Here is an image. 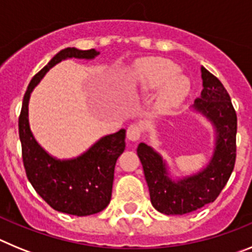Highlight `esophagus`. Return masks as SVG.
<instances>
[{"label":"esophagus","mask_w":252,"mask_h":252,"mask_svg":"<svg viewBox=\"0 0 252 252\" xmlns=\"http://www.w3.org/2000/svg\"><path fill=\"white\" fill-rule=\"evenodd\" d=\"M126 135H127V139L130 141H137L141 136V126L136 124L131 125V126H128Z\"/></svg>","instance_id":"esophagus-1"}]
</instances>
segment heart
Instances as JSON below:
<instances>
[{
  "mask_svg": "<svg viewBox=\"0 0 252 252\" xmlns=\"http://www.w3.org/2000/svg\"><path fill=\"white\" fill-rule=\"evenodd\" d=\"M178 72L177 64L164 58H146L136 64L135 82L140 91L149 93L160 88L155 99L157 112H168L187 98L190 84Z\"/></svg>",
  "mask_w": 252,
  "mask_h": 252,
  "instance_id": "1",
  "label": "heart"
}]
</instances>
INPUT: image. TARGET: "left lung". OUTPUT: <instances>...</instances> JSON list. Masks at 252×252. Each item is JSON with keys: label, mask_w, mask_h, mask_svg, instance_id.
<instances>
[{"label": "left lung", "mask_w": 252, "mask_h": 252, "mask_svg": "<svg viewBox=\"0 0 252 252\" xmlns=\"http://www.w3.org/2000/svg\"><path fill=\"white\" fill-rule=\"evenodd\" d=\"M203 90L193 110L208 120L216 131L213 155L195 174L174 180L169 177L165 160L144 142L137 146L154 208L168 216L193 212L220 195L231 177L236 160L237 116L223 84L217 77L201 68Z\"/></svg>", "instance_id": "8db88e82"}]
</instances>
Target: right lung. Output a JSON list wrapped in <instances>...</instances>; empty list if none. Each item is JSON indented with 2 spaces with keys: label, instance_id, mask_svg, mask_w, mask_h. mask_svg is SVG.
I'll return each instance as SVG.
<instances>
[{
  "label": "right lung",
  "instance_id": "1",
  "mask_svg": "<svg viewBox=\"0 0 252 252\" xmlns=\"http://www.w3.org/2000/svg\"><path fill=\"white\" fill-rule=\"evenodd\" d=\"M99 51L66 48L34 75L26 90L19 117L22 161L29 182L37 194L58 212L90 216L103 211L112 195L113 174L119 157L125 150L126 130L103 136L86 153L73 159L60 160L46 153L35 140L29 124V99L49 69L69 58L94 59Z\"/></svg>",
  "mask_w": 252,
  "mask_h": 252
}]
</instances>
